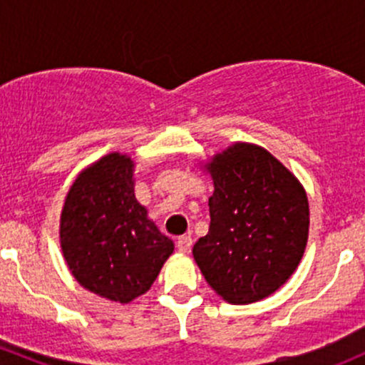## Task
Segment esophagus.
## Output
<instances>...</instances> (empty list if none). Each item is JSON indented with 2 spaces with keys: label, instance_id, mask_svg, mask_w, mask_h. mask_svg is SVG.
I'll return each instance as SVG.
<instances>
[{
  "label": "esophagus",
  "instance_id": "esophagus-1",
  "mask_svg": "<svg viewBox=\"0 0 365 365\" xmlns=\"http://www.w3.org/2000/svg\"><path fill=\"white\" fill-rule=\"evenodd\" d=\"M176 247H178V251L182 254H189L190 249H192V237H190V235H183V237H180Z\"/></svg>",
  "mask_w": 365,
  "mask_h": 365
}]
</instances>
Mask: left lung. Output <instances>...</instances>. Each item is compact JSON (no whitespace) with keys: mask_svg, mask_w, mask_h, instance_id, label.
Returning a JSON list of instances; mask_svg holds the SVG:
<instances>
[{"mask_svg":"<svg viewBox=\"0 0 365 365\" xmlns=\"http://www.w3.org/2000/svg\"><path fill=\"white\" fill-rule=\"evenodd\" d=\"M210 230L192 254L210 288L233 305L263 300L297 270L309 238L304 185L268 150L233 143L205 162Z\"/></svg>","mask_w":365,"mask_h":365,"instance_id":"8db88e82","label":"left lung"}]
</instances>
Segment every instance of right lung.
<instances>
[{"mask_svg":"<svg viewBox=\"0 0 365 365\" xmlns=\"http://www.w3.org/2000/svg\"><path fill=\"white\" fill-rule=\"evenodd\" d=\"M134 160L108 153L70 185L60 217V245L70 274L88 292L130 304L152 288L175 251L134 194Z\"/></svg>","mask_w":365,"mask_h":365,"instance_id":"right-lung-1","label":"right lung"}]
</instances>
